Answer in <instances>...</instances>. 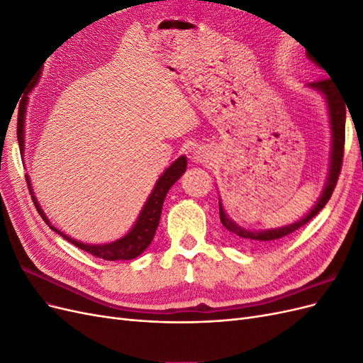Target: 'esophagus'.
<instances>
[{"instance_id": "1", "label": "esophagus", "mask_w": 363, "mask_h": 363, "mask_svg": "<svg viewBox=\"0 0 363 363\" xmlns=\"http://www.w3.org/2000/svg\"><path fill=\"white\" fill-rule=\"evenodd\" d=\"M194 159L200 163L208 162V159H211V152H208V150L204 147H199L194 151Z\"/></svg>"}]
</instances>
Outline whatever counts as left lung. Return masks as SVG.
<instances>
[{"label": "left lung", "instance_id": "left-lung-1", "mask_svg": "<svg viewBox=\"0 0 363 363\" xmlns=\"http://www.w3.org/2000/svg\"><path fill=\"white\" fill-rule=\"evenodd\" d=\"M311 60L318 63V60L313 56H309ZM320 65V63H318ZM324 68V67H323ZM325 71V69H324ZM312 89L320 91L327 100V107H328V116H330V130H332V151H330V168H328V177L325 182V186L323 189V194L315 206L311 208V212L307 213L304 218L298 219V221L279 227V228H268V230H250L240 227L236 224L232 218H228V215L224 212V207L219 201V218H221L223 225L228 230L230 235H232L239 242H242L248 247L252 248H268L272 244H277L279 240L288 238L292 235L295 230H298L304 224H307L311 219L318 215V212L327 204V201L330 200V196L335 191V186L337 183V177L340 174V168H342V157H344V144H345V106L347 103L344 101V98L340 96L337 92L336 86L330 79H324V80H318L309 84Z\"/></svg>", "mask_w": 363, "mask_h": 363}]
</instances>
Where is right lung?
Here are the masks:
<instances>
[{"label":"right lung","instance_id":"add662e5","mask_svg":"<svg viewBox=\"0 0 363 363\" xmlns=\"http://www.w3.org/2000/svg\"><path fill=\"white\" fill-rule=\"evenodd\" d=\"M38 80H39V75H38L35 84L38 83ZM35 84H33V86H35ZM26 111H27V100L19 106L18 130H16L18 131L19 150H21V155H23V156H24V148H26L24 147ZM186 164H188L186 156H180L177 160H175L171 164V167L159 177V180L155 186V189H152V192L148 196L147 203L144 204V207H142V211H140V213L136 219L133 228H131L125 236L115 240V242L101 244V245H91V244L79 242V240H75V239L67 236L65 233H62L60 230H57L56 227L51 225L47 215L43 213V211L40 208L35 194H33L28 175H26V180H27V184H28L33 203H35L39 215L42 216L43 221L48 224V227L52 230V232L59 233L62 238L67 239L68 242L74 244L75 247H79L80 250L91 252V255L95 256V257H100V259H104V260H130V259H135L139 255H142V252H144L148 248V245L151 244V240L156 235V230H157V225H159V221H160V213H162V206H163V201H164V196H167L168 191L171 189V186L182 177L183 172L186 171Z\"/></svg>","mask_w":363,"mask_h":363}]
</instances>
